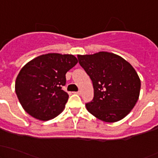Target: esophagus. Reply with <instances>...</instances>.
<instances>
[{
	"instance_id": "esophagus-1",
	"label": "esophagus",
	"mask_w": 158,
	"mask_h": 158,
	"mask_svg": "<svg viewBox=\"0 0 158 158\" xmlns=\"http://www.w3.org/2000/svg\"><path fill=\"white\" fill-rule=\"evenodd\" d=\"M75 94H77V95H80L81 94V91H78V92H75Z\"/></svg>"
}]
</instances>
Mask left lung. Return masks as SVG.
<instances>
[{
	"mask_svg": "<svg viewBox=\"0 0 158 158\" xmlns=\"http://www.w3.org/2000/svg\"><path fill=\"white\" fill-rule=\"evenodd\" d=\"M77 56L93 84V100L85 105L89 112L106 122L123 119L135 107L141 90V80L133 66L112 52Z\"/></svg>",
	"mask_w": 158,
	"mask_h": 158,
	"instance_id": "1",
	"label": "left lung"
}]
</instances>
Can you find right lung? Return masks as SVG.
<instances>
[{
    "label": "right lung",
    "mask_w": 158,
    "mask_h": 158,
    "mask_svg": "<svg viewBox=\"0 0 158 158\" xmlns=\"http://www.w3.org/2000/svg\"><path fill=\"white\" fill-rule=\"evenodd\" d=\"M77 63L71 54L47 53L24 65L15 82L16 94L24 111L40 121L59 115L69 98L62 89L66 74Z\"/></svg>",
    "instance_id": "right-lung-1"
}]
</instances>
